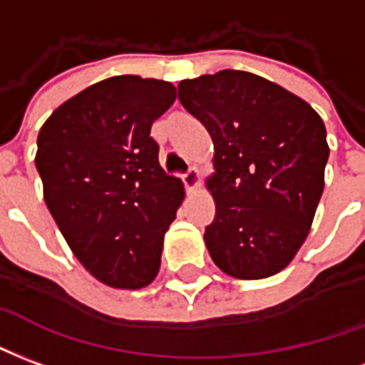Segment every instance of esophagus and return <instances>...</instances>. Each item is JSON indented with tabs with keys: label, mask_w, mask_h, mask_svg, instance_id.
<instances>
[{
	"label": "esophagus",
	"mask_w": 365,
	"mask_h": 365,
	"mask_svg": "<svg viewBox=\"0 0 365 365\" xmlns=\"http://www.w3.org/2000/svg\"><path fill=\"white\" fill-rule=\"evenodd\" d=\"M182 182H185L186 190H188V192L196 190V188H198V185H200V171H198L196 167H190V171L186 173V175H182Z\"/></svg>",
	"instance_id": "34e87169"
}]
</instances>
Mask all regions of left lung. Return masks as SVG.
<instances>
[{
  "instance_id": "obj_1",
  "label": "left lung",
  "mask_w": 365,
  "mask_h": 365,
  "mask_svg": "<svg viewBox=\"0 0 365 365\" xmlns=\"http://www.w3.org/2000/svg\"><path fill=\"white\" fill-rule=\"evenodd\" d=\"M179 101L214 142L204 233L215 267L260 280L288 267L307 239L324 188L327 130L313 106L249 71L179 83Z\"/></svg>"
}]
</instances>
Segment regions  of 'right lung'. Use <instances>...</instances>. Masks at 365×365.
I'll use <instances>...</instances> for the list:
<instances>
[{
  "mask_svg": "<svg viewBox=\"0 0 365 365\" xmlns=\"http://www.w3.org/2000/svg\"><path fill=\"white\" fill-rule=\"evenodd\" d=\"M175 98L169 81L114 76L68 98L38 132L34 163L48 210L77 260L110 288L155 280L185 198L150 135Z\"/></svg>",
  "mask_w": 365,
  "mask_h": 365,
  "instance_id": "add662e5",
  "label": "right lung"
}]
</instances>
